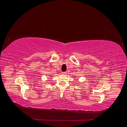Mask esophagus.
Returning <instances> with one entry per match:
<instances>
[{"instance_id":"1","label":"esophagus","mask_w":127,"mask_h":127,"mask_svg":"<svg viewBox=\"0 0 127 127\" xmlns=\"http://www.w3.org/2000/svg\"><path fill=\"white\" fill-rule=\"evenodd\" d=\"M62 74H64V75H65V74H67V72H63L62 73Z\"/></svg>"}]
</instances>
